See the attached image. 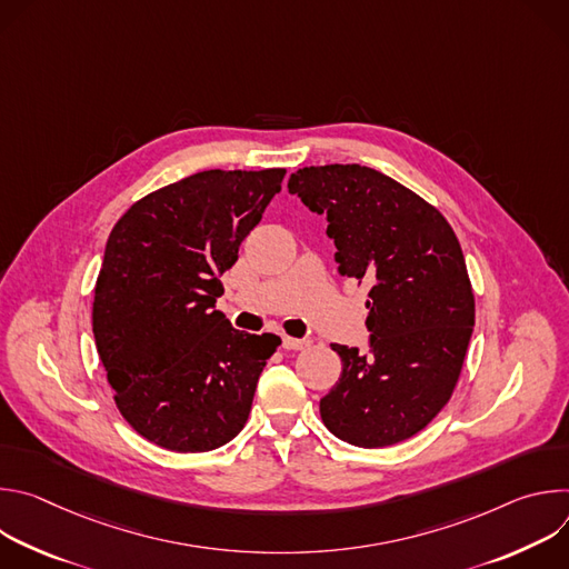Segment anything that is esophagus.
Masks as SVG:
<instances>
[{"instance_id": "34e87169", "label": "esophagus", "mask_w": 569, "mask_h": 569, "mask_svg": "<svg viewBox=\"0 0 569 569\" xmlns=\"http://www.w3.org/2000/svg\"><path fill=\"white\" fill-rule=\"evenodd\" d=\"M310 345V340H306V338H283V349H290V351H299V349H306Z\"/></svg>"}]
</instances>
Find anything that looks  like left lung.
Listing matches in <instances>:
<instances>
[{"label": "left lung", "instance_id": "obj_1", "mask_svg": "<svg viewBox=\"0 0 569 569\" xmlns=\"http://www.w3.org/2000/svg\"><path fill=\"white\" fill-rule=\"evenodd\" d=\"M288 191L327 216L342 277L371 283L369 353L342 358L319 415L338 439L385 448L421 432L450 400L475 327V297L448 220L415 191L360 164L306 167Z\"/></svg>", "mask_w": 569, "mask_h": 569}]
</instances>
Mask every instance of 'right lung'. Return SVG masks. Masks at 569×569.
<instances>
[{
  "label": "right lung",
  "instance_id": "obj_1",
  "mask_svg": "<svg viewBox=\"0 0 569 569\" xmlns=\"http://www.w3.org/2000/svg\"><path fill=\"white\" fill-rule=\"evenodd\" d=\"M283 176L202 171L148 193L110 231L92 331L119 412L154 446L216 450L250 417L281 338L236 331L216 299Z\"/></svg>",
  "mask_w": 569,
  "mask_h": 569
}]
</instances>
